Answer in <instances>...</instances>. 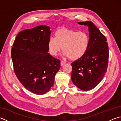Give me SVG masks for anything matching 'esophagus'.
I'll use <instances>...</instances> for the list:
<instances>
[{"label":"esophagus","mask_w":121,"mask_h":121,"mask_svg":"<svg viewBox=\"0 0 121 121\" xmlns=\"http://www.w3.org/2000/svg\"><path fill=\"white\" fill-rule=\"evenodd\" d=\"M65 63V61H61V62H60V64H61V66H63V65H64Z\"/></svg>","instance_id":"34e87169"}]
</instances>
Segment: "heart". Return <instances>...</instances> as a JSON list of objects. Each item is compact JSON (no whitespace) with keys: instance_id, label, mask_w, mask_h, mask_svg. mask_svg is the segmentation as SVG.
I'll list each match as a JSON object with an SVG mask.
<instances>
[{"instance_id":"obj_1","label":"heart","mask_w":121,"mask_h":121,"mask_svg":"<svg viewBox=\"0 0 121 121\" xmlns=\"http://www.w3.org/2000/svg\"><path fill=\"white\" fill-rule=\"evenodd\" d=\"M89 37L85 32L60 28L54 34V38L48 42V49L52 56L62 51L71 60H77L86 53L89 46Z\"/></svg>"}]
</instances>
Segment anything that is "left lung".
<instances>
[{
  "label": "left lung",
  "instance_id": "left-lung-1",
  "mask_svg": "<svg viewBox=\"0 0 121 121\" xmlns=\"http://www.w3.org/2000/svg\"><path fill=\"white\" fill-rule=\"evenodd\" d=\"M88 27L89 42L86 53L82 58L71 63V80L82 91L95 88L106 73L108 62L107 39L91 21L78 23Z\"/></svg>",
  "mask_w": 121,
  "mask_h": 121
}]
</instances>
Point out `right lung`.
I'll use <instances>...</instances> for the list:
<instances>
[{
  "instance_id": "right-lung-1",
  "label": "right lung",
  "mask_w": 121,
  "mask_h": 121,
  "mask_svg": "<svg viewBox=\"0 0 121 121\" xmlns=\"http://www.w3.org/2000/svg\"><path fill=\"white\" fill-rule=\"evenodd\" d=\"M51 30L46 25L17 34L12 49L15 73L28 91L37 95L49 91L60 68V61L48 53Z\"/></svg>"
}]
</instances>
